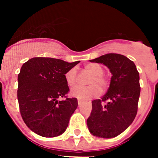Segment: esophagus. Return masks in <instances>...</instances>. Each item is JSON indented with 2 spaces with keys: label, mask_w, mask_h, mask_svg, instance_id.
<instances>
[{
  "label": "esophagus",
  "mask_w": 158,
  "mask_h": 158,
  "mask_svg": "<svg viewBox=\"0 0 158 158\" xmlns=\"http://www.w3.org/2000/svg\"><path fill=\"white\" fill-rule=\"evenodd\" d=\"M77 103H78V104H79V105H81V104H82V101L80 100V99H78V100H77Z\"/></svg>",
  "instance_id": "esophagus-1"
}]
</instances>
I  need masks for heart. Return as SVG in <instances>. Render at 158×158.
I'll return each instance as SVG.
<instances>
[{
    "mask_svg": "<svg viewBox=\"0 0 158 158\" xmlns=\"http://www.w3.org/2000/svg\"><path fill=\"white\" fill-rule=\"evenodd\" d=\"M85 70L91 76L88 80L89 86H77L70 92L71 96L81 100H85L96 98L100 96L101 90L107 89L109 85V79L104 74V67L100 64L91 62L85 66ZM65 79L69 87H73L77 82V70L75 67L71 68L65 74Z\"/></svg>",
    "mask_w": 158,
    "mask_h": 158,
    "instance_id": "obj_1",
    "label": "heart"
}]
</instances>
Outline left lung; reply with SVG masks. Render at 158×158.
Returning <instances> with one entry per match:
<instances>
[{
	"label": "left lung",
	"instance_id": "1",
	"mask_svg": "<svg viewBox=\"0 0 158 158\" xmlns=\"http://www.w3.org/2000/svg\"><path fill=\"white\" fill-rule=\"evenodd\" d=\"M89 61L105 65L112 77L107 93L92 101L88 127L94 136L111 139L123 132L136 116L141 90L139 73L135 63L122 54L110 53Z\"/></svg>",
	"mask_w": 158,
	"mask_h": 158
}]
</instances>
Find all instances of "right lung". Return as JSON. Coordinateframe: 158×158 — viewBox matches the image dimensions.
<instances>
[{
    "mask_svg": "<svg viewBox=\"0 0 158 158\" xmlns=\"http://www.w3.org/2000/svg\"><path fill=\"white\" fill-rule=\"evenodd\" d=\"M79 62L38 57L22 65L18 74L19 111L33 132L46 138L65 132L78 105L77 98L66 96L69 89L65 74ZM62 97L66 99L59 102Z\"/></svg>",
    "mask_w": 158,
    "mask_h": 158,
    "instance_id": "1",
    "label": "right lung"
}]
</instances>
